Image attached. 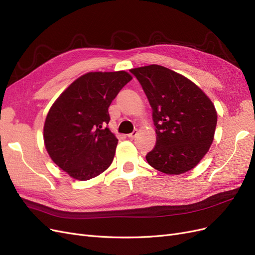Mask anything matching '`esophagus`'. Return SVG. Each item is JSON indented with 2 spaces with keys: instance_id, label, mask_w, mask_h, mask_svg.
Returning a JSON list of instances; mask_svg holds the SVG:
<instances>
[{
  "instance_id": "1",
  "label": "esophagus",
  "mask_w": 255,
  "mask_h": 255,
  "mask_svg": "<svg viewBox=\"0 0 255 255\" xmlns=\"http://www.w3.org/2000/svg\"><path fill=\"white\" fill-rule=\"evenodd\" d=\"M137 134H138V132H137V129H135L133 133H130V134H128V138H130V139H133V138H135V137H136V135H137Z\"/></svg>"
}]
</instances>
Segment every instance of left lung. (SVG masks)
Returning a JSON list of instances; mask_svg holds the SVG:
<instances>
[{
  "label": "left lung",
  "mask_w": 255,
  "mask_h": 255,
  "mask_svg": "<svg viewBox=\"0 0 255 255\" xmlns=\"http://www.w3.org/2000/svg\"><path fill=\"white\" fill-rule=\"evenodd\" d=\"M152 107L156 144L145 155L149 165L166 174L195 168L214 140L215 106L196 84L158 65L130 69Z\"/></svg>",
  "instance_id": "obj_1"
}]
</instances>
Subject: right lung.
Returning a JSON list of instances; mask_svg holds the SVG:
<instances>
[{
    "instance_id": "right-lung-1",
    "label": "right lung",
    "mask_w": 255,
    "mask_h": 255,
    "mask_svg": "<svg viewBox=\"0 0 255 255\" xmlns=\"http://www.w3.org/2000/svg\"><path fill=\"white\" fill-rule=\"evenodd\" d=\"M132 75L89 72L75 80L50 109L43 128L45 149L60 169L87 181L112 164L118 139L111 132L109 107Z\"/></svg>"
}]
</instances>
